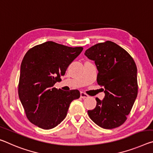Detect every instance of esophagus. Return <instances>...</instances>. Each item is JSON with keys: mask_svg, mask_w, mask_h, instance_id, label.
<instances>
[{"mask_svg": "<svg viewBox=\"0 0 153 153\" xmlns=\"http://www.w3.org/2000/svg\"><path fill=\"white\" fill-rule=\"evenodd\" d=\"M80 97L82 98V99H85V98L88 97V95L87 94L84 93V92H81V93H80Z\"/></svg>", "mask_w": 153, "mask_h": 153, "instance_id": "1", "label": "esophagus"}]
</instances>
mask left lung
<instances>
[{
	"label": "left lung",
	"mask_w": 153,
	"mask_h": 153,
	"mask_svg": "<svg viewBox=\"0 0 153 153\" xmlns=\"http://www.w3.org/2000/svg\"><path fill=\"white\" fill-rule=\"evenodd\" d=\"M84 54L94 61L97 81L105 93L103 100L96 98L95 108L88 110L89 117L103 129L119 127L127 120L137 95L136 65L127 51L110 41L92 46Z\"/></svg>",
	"instance_id": "1"
}]
</instances>
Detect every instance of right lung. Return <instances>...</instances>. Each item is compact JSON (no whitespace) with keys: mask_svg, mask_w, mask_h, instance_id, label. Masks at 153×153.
Here are the masks:
<instances>
[{"mask_svg":"<svg viewBox=\"0 0 153 153\" xmlns=\"http://www.w3.org/2000/svg\"><path fill=\"white\" fill-rule=\"evenodd\" d=\"M83 48L53 42L37 45L26 53L20 67L18 95L26 117L43 129L60 124L70 103L80 97L78 90L65 91L54 87Z\"/></svg>","mask_w":153,"mask_h":153,"instance_id":"right-lung-1","label":"right lung"}]
</instances>
